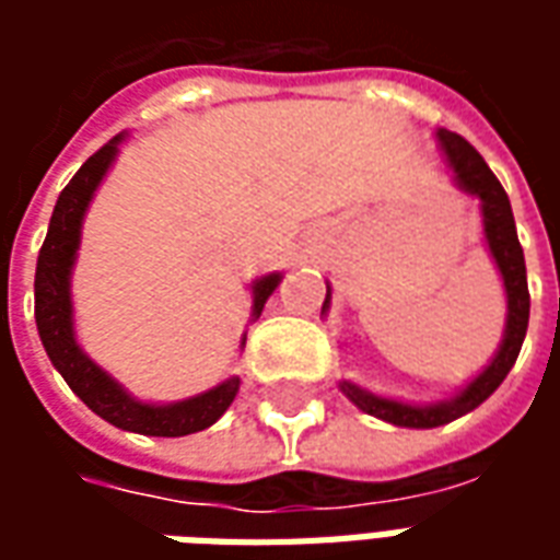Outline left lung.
I'll use <instances>...</instances> for the list:
<instances>
[{
  "mask_svg": "<svg viewBox=\"0 0 560 560\" xmlns=\"http://www.w3.org/2000/svg\"><path fill=\"white\" fill-rule=\"evenodd\" d=\"M441 149H444L446 164L456 176L458 188H465L468 195L480 197L482 203V231H486V243L492 252L494 264L501 269V279L506 288V329L504 341L494 353V360L480 375L470 381L468 387L462 389L458 396L429 408H417V405H401V401L381 399L372 396L365 389L353 387V384H341L345 396L360 408V411L372 413L377 420H387L393 425H408V429H434V425H444V422L458 420L462 413L474 411L477 405L492 396L494 389L501 387V381L506 372L516 363L518 351H522V341L528 332V315H530V293H528V276H525V255H522V245L516 236V221H513V209H510V197H506L504 185L498 183V176L489 171V164L482 161L477 149L470 147L468 140L456 135V131H438ZM329 305V288L327 300H324V312Z\"/></svg>",
  "mask_w": 560,
  "mask_h": 560,
  "instance_id": "1",
  "label": "left lung"
}]
</instances>
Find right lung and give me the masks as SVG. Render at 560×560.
Masks as SVG:
<instances>
[{
  "instance_id": "1",
  "label": "right lung",
  "mask_w": 560,
  "mask_h": 560,
  "mask_svg": "<svg viewBox=\"0 0 560 560\" xmlns=\"http://www.w3.org/2000/svg\"><path fill=\"white\" fill-rule=\"evenodd\" d=\"M119 140L122 135L104 143L95 155H90L56 200L47 240L38 252V267H35V324H38V336H42L50 363L59 369V375L66 377V384L78 393L83 405L92 408L102 420L114 422L126 432L183 438V434L200 432V429L212 425L231 408L233 396L240 389V377H228L219 387L207 389L195 399L176 401V405H143V401L131 399L114 377L102 372L86 353L80 351L78 339H74V324H71V267H74V255L80 245V224H83V212L90 207L95 188L114 161ZM279 272L255 281L252 315L257 317L264 312V303L269 300V293L279 288Z\"/></svg>"
}]
</instances>
